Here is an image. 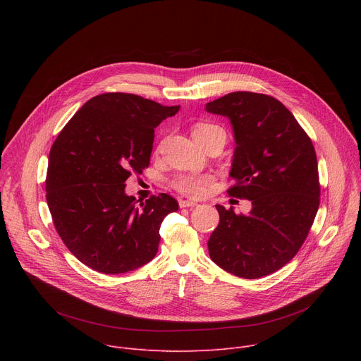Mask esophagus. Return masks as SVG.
Returning a JSON list of instances; mask_svg holds the SVG:
<instances>
[{"mask_svg": "<svg viewBox=\"0 0 361 361\" xmlns=\"http://www.w3.org/2000/svg\"><path fill=\"white\" fill-rule=\"evenodd\" d=\"M195 205H198L197 201H192V200H180V207H181V209H185V207H195Z\"/></svg>", "mask_w": 361, "mask_h": 361, "instance_id": "1", "label": "esophagus"}]
</instances>
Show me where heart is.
Here are the masks:
<instances>
[{"mask_svg":"<svg viewBox=\"0 0 361 361\" xmlns=\"http://www.w3.org/2000/svg\"><path fill=\"white\" fill-rule=\"evenodd\" d=\"M223 131L220 127L210 124V123H198L192 128V135L197 141H201L202 138L212 135L213 133ZM213 181L212 176H198V174H180L174 177L171 181V187L177 190L178 192L188 195V197H198L201 195L207 185H210Z\"/></svg>","mask_w":361,"mask_h":361,"instance_id":"obj_1","label":"heart"}]
</instances>
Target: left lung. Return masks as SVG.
Instances as JSON below:
<instances>
[{
    "instance_id": "left-lung-1",
    "label": "left lung",
    "mask_w": 361,
    "mask_h": 361,
    "mask_svg": "<svg viewBox=\"0 0 361 361\" xmlns=\"http://www.w3.org/2000/svg\"><path fill=\"white\" fill-rule=\"evenodd\" d=\"M228 117L235 149L227 192L250 200L251 212L235 214L216 205L220 223L209 240L212 260L243 279H260L298 252L320 205L313 142L274 97L235 91L205 106Z\"/></svg>"
}]
</instances>
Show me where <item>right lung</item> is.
<instances>
[{
    "label": "right lung",
    "mask_w": 361,
    "mask_h": 361,
    "mask_svg": "<svg viewBox=\"0 0 361 361\" xmlns=\"http://www.w3.org/2000/svg\"><path fill=\"white\" fill-rule=\"evenodd\" d=\"M180 106L127 92L92 97L56 138L48 157L47 204L77 259L102 274L133 271L156 257L160 226L178 202L161 192L137 205L126 180L149 166L154 128Z\"/></svg>",
    "instance_id": "right-lung-1"
}]
</instances>
